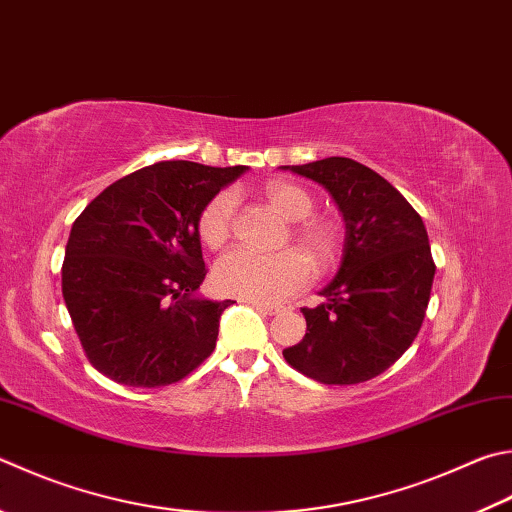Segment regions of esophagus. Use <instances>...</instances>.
I'll use <instances>...</instances> for the list:
<instances>
[{
  "mask_svg": "<svg viewBox=\"0 0 512 512\" xmlns=\"http://www.w3.org/2000/svg\"><path fill=\"white\" fill-rule=\"evenodd\" d=\"M250 306H253L255 311L264 313V315H275L277 311H280V309H275V306H271V304H262V302H250Z\"/></svg>",
  "mask_w": 512,
  "mask_h": 512,
  "instance_id": "1",
  "label": "esophagus"
}]
</instances>
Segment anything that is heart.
I'll return each instance as SVG.
<instances>
[{"label":"heart","mask_w":512,"mask_h":512,"mask_svg":"<svg viewBox=\"0 0 512 512\" xmlns=\"http://www.w3.org/2000/svg\"><path fill=\"white\" fill-rule=\"evenodd\" d=\"M264 197L275 212L295 221L291 235L315 266H327L338 253V230L331 221L309 219L315 201L309 192L291 181L266 183ZM235 194L224 190L203 206L199 215V237L208 248H221L232 235L235 224ZM309 259L300 250H282L275 255H257L246 248H235L215 266V284L221 293L241 300L277 304L295 293L309 280Z\"/></svg>","instance_id":"1"}]
</instances>
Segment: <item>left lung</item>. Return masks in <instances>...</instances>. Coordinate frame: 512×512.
<instances>
[{"instance_id": "8db88e82", "label": "left lung", "mask_w": 512, "mask_h": 512, "mask_svg": "<svg viewBox=\"0 0 512 512\" xmlns=\"http://www.w3.org/2000/svg\"><path fill=\"white\" fill-rule=\"evenodd\" d=\"M320 183L345 219V248L324 302L302 309L306 333L284 349L291 367L324 385L376 378L410 349L434 282L425 224L392 183L353 159L282 165Z\"/></svg>"}]
</instances>
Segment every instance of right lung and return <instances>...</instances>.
<instances>
[{
	"instance_id": "add662e5",
	"label": "right lung",
	"mask_w": 512,
	"mask_h": 512,
	"mask_svg": "<svg viewBox=\"0 0 512 512\" xmlns=\"http://www.w3.org/2000/svg\"><path fill=\"white\" fill-rule=\"evenodd\" d=\"M246 170L147 165L111 183L73 221L62 295L100 374L129 387H163L210 356L232 302L197 293L206 280L199 215Z\"/></svg>"
}]
</instances>
